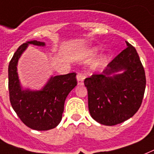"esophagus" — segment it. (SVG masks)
<instances>
[{"label": "esophagus", "instance_id": "34e87169", "mask_svg": "<svg viewBox=\"0 0 154 154\" xmlns=\"http://www.w3.org/2000/svg\"><path fill=\"white\" fill-rule=\"evenodd\" d=\"M77 80L78 85H84V80H85V74L82 73H78L77 75Z\"/></svg>", "mask_w": 154, "mask_h": 154}]
</instances>
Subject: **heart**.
Listing matches in <instances>:
<instances>
[{
    "mask_svg": "<svg viewBox=\"0 0 154 154\" xmlns=\"http://www.w3.org/2000/svg\"><path fill=\"white\" fill-rule=\"evenodd\" d=\"M97 53H98V49H97V48H93V49H91L90 50L91 56H94V55L97 54ZM105 57H101V58L99 60H98L97 63H96L95 65H94V66H99V65L102 64L103 63L105 62Z\"/></svg>",
    "mask_w": 154,
    "mask_h": 154,
    "instance_id": "b5f03b06",
    "label": "heart"
}]
</instances>
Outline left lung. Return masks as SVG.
Wrapping results in <instances>:
<instances>
[{"label":"left lung","mask_w":154,"mask_h":154,"mask_svg":"<svg viewBox=\"0 0 154 154\" xmlns=\"http://www.w3.org/2000/svg\"><path fill=\"white\" fill-rule=\"evenodd\" d=\"M125 43L126 49L113 59L102 73L93 74L84 81L91 116L102 125H117L133 117L143 98L144 68L136 49L128 42Z\"/></svg>","instance_id":"left-lung-1"}]
</instances>
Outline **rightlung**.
I'll list each match as a JSON object with an SVG mask.
<instances>
[{
	"instance_id": "1",
	"label": "right lung",
	"mask_w": 154,
	"mask_h": 154,
	"mask_svg": "<svg viewBox=\"0 0 154 154\" xmlns=\"http://www.w3.org/2000/svg\"><path fill=\"white\" fill-rule=\"evenodd\" d=\"M29 44L44 46L45 42L29 41L18 47L8 66V89L13 109L21 122L35 130H49L62 119L64 103L69 93L77 85L76 73L51 77L40 91L22 90L17 72L21 55Z\"/></svg>"
}]
</instances>
